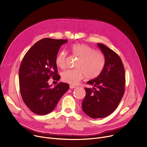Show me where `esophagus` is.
<instances>
[{
    "instance_id": "esophagus-1",
    "label": "esophagus",
    "mask_w": 147,
    "mask_h": 147,
    "mask_svg": "<svg viewBox=\"0 0 147 147\" xmlns=\"http://www.w3.org/2000/svg\"><path fill=\"white\" fill-rule=\"evenodd\" d=\"M69 87H70V89H73V88H76V86H73V85H70V86H69Z\"/></svg>"
}]
</instances>
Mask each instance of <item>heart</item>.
I'll list each match as a JSON object with an SVG mask.
<instances>
[{
  "mask_svg": "<svg viewBox=\"0 0 147 147\" xmlns=\"http://www.w3.org/2000/svg\"><path fill=\"white\" fill-rule=\"evenodd\" d=\"M73 55L78 57L76 64V69H68L61 73V80L70 84H77L85 76L86 78L97 77L103 70L105 65L104 55L91 47L82 44H74L70 47ZM67 53L63 51L56 57V64L63 69L66 65Z\"/></svg>",
  "mask_w": 147,
  "mask_h": 147,
  "instance_id": "1",
  "label": "heart"
}]
</instances>
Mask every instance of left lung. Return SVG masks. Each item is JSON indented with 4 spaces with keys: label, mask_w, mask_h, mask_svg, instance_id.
<instances>
[{
    "label": "left lung",
    "mask_w": 147,
    "mask_h": 147,
    "mask_svg": "<svg viewBox=\"0 0 147 147\" xmlns=\"http://www.w3.org/2000/svg\"><path fill=\"white\" fill-rule=\"evenodd\" d=\"M98 47L105 57V65L100 74L87 83L92 88H85L86 95L82 109L92 119L105 117L118 107L123 96L125 72L122 61L113 51L102 44Z\"/></svg>",
    "instance_id": "8db88e82"
}]
</instances>
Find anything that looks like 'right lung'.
<instances>
[{"label": "right lung", "mask_w": 147, "mask_h": 147, "mask_svg": "<svg viewBox=\"0 0 147 147\" xmlns=\"http://www.w3.org/2000/svg\"><path fill=\"white\" fill-rule=\"evenodd\" d=\"M66 39L44 38L36 42L24 56L19 69L21 95L27 107L34 113H51L59 100L69 89L67 83H58L54 87L48 80L59 81L56 59L60 47Z\"/></svg>", "instance_id": "1"}]
</instances>
